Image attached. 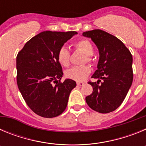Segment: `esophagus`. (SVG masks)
<instances>
[{
    "label": "esophagus",
    "mask_w": 146,
    "mask_h": 146,
    "mask_svg": "<svg viewBox=\"0 0 146 146\" xmlns=\"http://www.w3.org/2000/svg\"><path fill=\"white\" fill-rule=\"evenodd\" d=\"M84 84H85V83L83 82H77V85L78 86H82Z\"/></svg>",
    "instance_id": "1"
}]
</instances>
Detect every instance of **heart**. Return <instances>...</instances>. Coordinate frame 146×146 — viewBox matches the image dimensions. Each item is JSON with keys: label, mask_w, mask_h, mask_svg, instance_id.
Listing matches in <instances>:
<instances>
[{"label": "heart", "mask_w": 146, "mask_h": 146, "mask_svg": "<svg viewBox=\"0 0 146 146\" xmlns=\"http://www.w3.org/2000/svg\"><path fill=\"white\" fill-rule=\"evenodd\" d=\"M73 46L77 50H80L86 54L84 62L91 63L92 57L91 55L94 53V47L91 43L87 39H80L73 43ZM70 52L69 49L65 46L60 47L57 52V58L58 62L63 66H69L70 64ZM91 72V68L87 65L84 66H74L72 67L66 72V76L69 79L73 80L80 81L84 80Z\"/></svg>", "instance_id": "heart-1"}]
</instances>
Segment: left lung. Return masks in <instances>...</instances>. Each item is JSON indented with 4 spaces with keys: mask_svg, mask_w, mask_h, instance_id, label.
Returning a JSON list of instances; mask_svg holds the SVG:
<instances>
[{
    "mask_svg": "<svg viewBox=\"0 0 146 146\" xmlns=\"http://www.w3.org/2000/svg\"><path fill=\"white\" fill-rule=\"evenodd\" d=\"M83 36L92 39L99 52L98 69L92 76L98 81H88L93 92L86 101L98 113H110L122 104L131 86L132 55L121 40L102 30L86 31Z\"/></svg>",
    "mask_w": 146,
    "mask_h": 146,
    "instance_id": "left-lung-1",
    "label": "left lung"
}]
</instances>
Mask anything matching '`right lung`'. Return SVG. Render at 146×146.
Returning <instances> with one entry per match:
<instances>
[{
  "label": "right lung",
  "instance_id": "1",
  "mask_svg": "<svg viewBox=\"0 0 146 146\" xmlns=\"http://www.w3.org/2000/svg\"><path fill=\"white\" fill-rule=\"evenodd\" d=\"M77 33L43 31L27 42L17 55V86L27 105L39 116H58L66 108L76 82H60L64 72L57 52Z\"/></svg>",
  "mask_w": 146,
  "mask_h": 146
}]
</instances>
